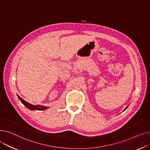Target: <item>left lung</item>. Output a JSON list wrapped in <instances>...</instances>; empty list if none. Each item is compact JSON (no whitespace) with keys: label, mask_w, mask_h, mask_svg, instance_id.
I'll use <instances>...</instances> for the list:
<instances>
[{"label":"left lung","mask_w":150,"mask_h":150,"mask_svg":"<svg viewBox=\"0 0 150 150\" xmlns=\"http://www.w3.org/2000/svg\"><path fill=\"white\" fill-rule=\"evenodd\" d=\"M128 106H127V107H126V108H125V110H124V111H125V110H126V109H127V108H128Z\"/></svg>","instance_id":"left-lung-1"}]
</instances>
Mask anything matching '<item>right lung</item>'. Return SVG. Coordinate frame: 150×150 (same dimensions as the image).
Segmentation results:
<instances>
[{"label":"right lung","mask_w":150,"mask_h":150,"mask_svg":"<svg viewBox=\"0 0 150 150\" xmlns=\"http://www.w3.org/2000/svg\"><path fill=\"white\" fill-rule=\"evenodd\" d=\"M17 97H18V98L19 99V100H21V102L25 105V106L28 108L29 110H45L47 109L48 108V107H45V106H42V105H32L27 102H26L25 100H24L22 98H21V97L18 95L17 94Z\"/></svg>","instance_id":"1"}]
</instances>
